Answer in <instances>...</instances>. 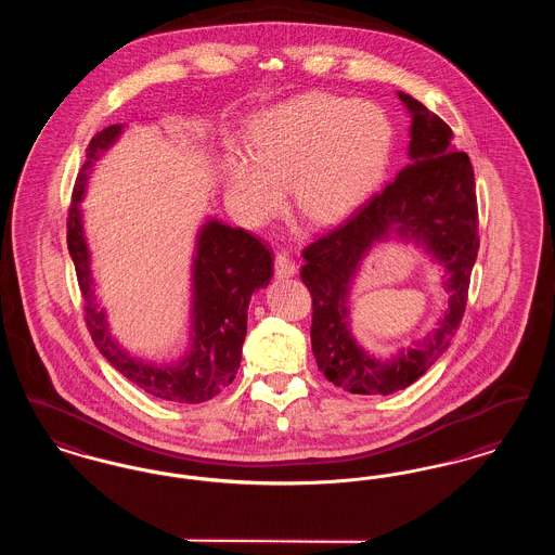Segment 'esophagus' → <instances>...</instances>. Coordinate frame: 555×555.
<instances>
[{
	"label": "esophagus",
	"mask_w": 555,
	"mask_h": 555,
	"mask_svg": "<svg viewBox=\"0 0 555 555\" xmlns=\"http://www.w3.org/2000/svg\"><path fill=\"white\" fill-rule=\"evenodd\" d=\"M274 272H276V276H279V279H287V276H293V274L297 272V264H295V260L291 258L287 251L276 254V260H274Z\"/></svg>",
	"instance_id": "obj_1"
}]
</instances>
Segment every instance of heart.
Returning <instances> with one entry per match:
<instances>
[{
    "instance_id": "1",
    "label": "heart",
    "mask_w": 555,
    "mask_h": 555,
    "mask_svg": "<svg viewBox=\"0 0 555 555\" xmlns=\"http://www.w3.org/2000/svg\"><path fill=\"white\" fill-rule=\"evenodd\" d=\"M245 150L249 158L224 159L227 195L243 218H272L287 181L295 210L328 224L356 210L380 181L391 125L374 104L308 91L254 114Z\"/></svg>"
}]
</instances>
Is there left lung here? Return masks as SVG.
Here are the masks:
<instances>
[{
    "label": "left lung",
    "instance_id": "1",
    "mask_svg": "<svg viewBox=\"0 0 555 555\" xmlns=\"http://www.w3.org/2000/svg\"><path fill=\"white\" fill-rule=\"evenodd\" d=\"M412 112V162L344 222L301 251V281L312 295V351L318 369L349 393L389 396L410 387L453 339L466 312L470 274L478 251L475 170L466 152L451 145V129L437 114L399 91ZM397 223L398 232L421 237L449 266L450 312L423 345L387 363L352 344L344 322V295L369 245Z\"/></svg>",
    "mask_w": 555,
    "mask_h": 555
}]
</instances>
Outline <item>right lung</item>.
<instances>
[{"instance_id":"add662e5","label":"right lung","mask_w":555,"mask_h":555,"mask_svg":"<svg viewBox=\"0 0 555 555\" xmlns=\"http://www.w3.org/2000/svg\"><path fill=\"white\" fill-rule=\"evenodd\" d=\"M118 134L120 125H112L91 139L66 220V241L85 299L87 331L107 362L145 393L177 403H202L229 387L237 374L249 297L272 279V249L243 229H231L216 220L208 222L199 235L193 272L195 339L189 358L170 369L132 360L109 339L104 312L98 310L79 216L85 172Z\"/></svg>"}]
</instances>
